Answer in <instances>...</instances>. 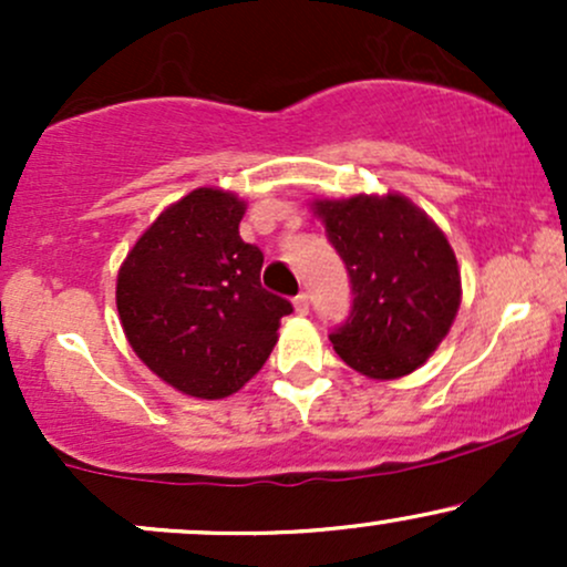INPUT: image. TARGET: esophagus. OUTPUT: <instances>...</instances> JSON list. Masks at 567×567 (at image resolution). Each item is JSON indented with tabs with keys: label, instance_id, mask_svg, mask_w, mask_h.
Returning a JSON list of instances; mask_svg holds the SVG:
<instances>
[{
	"label": "esophagus",
	"instance_id": "34e87169",
	"mask_svg": "<svg viewBox=\"0 0 567 567\" xmlns=\"http://www.w3.org/2000/svg\"><path fill=\"white\" fill-rule=\"evenodd\" d=\"M292 306H296L298 315H309V296H306V292H298V296L292 298Z\"/></svg>",
	"mask_w": 567,
	"mask_h": 567
}]
</instances>
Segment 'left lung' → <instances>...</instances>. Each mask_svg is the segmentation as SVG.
Returning <instances> with one entry per match:
<instances>
[{"label":"left lung","mask_w":567,"mask_h":567,"mask_svg":"<svg viewBox=\"0 0 567 567\" xmlns=\"http://www.w3.org/2000/svg\"><path fill=\"white\" fill-rule=\"evenodd\" d=\"M315 213L354 292L349 320L330 333L336 354L375 381L413 373L440 347L461 306V271L447 237L392 192L317 199Z\"/></svg>","instance_id":"1"}]
</instances>
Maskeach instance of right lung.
Wrapping results in <instances>:
<instances>
[{
  "label": "right lung",
  "instance_id": "right-lung-1",
  "mask_svg": "<svg viewBox=\"0 0 567 567\" xmlns=\"http://www.w3.org/2000/svg\"><path fill=\"white\" fill-rule=\"evenodd\" d=\"M245 202L194 188L141 234L116 275V311L143 365L173 389L224 400L277 343L292 306L264 290V252L239 237Z\"/></svg>",
  "mask_w": 567,
  "mask_h": 567
}]
</instances>
